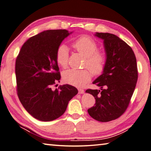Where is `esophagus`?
I'll return each mask as SVG.
<instances>
[{"label": "esophagus", "mask_w": 151, "mask_h": 151, "mask_svg": "<svg viewBox=\"0 0 151 151\" xmlns=\"http://www.w3.org/2000/svg\"><path fill=\"white\" fill-rule=\"evenodd\" d=\"M78 93H79V94H84V90L83 89H82V88H78Z\"/></svg>", "instance_id": "esophagus-1"}]
</instances>
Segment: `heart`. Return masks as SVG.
I'll return each instance as SVG.
<instances>
[{
	"label": "heart",
	"instance_id": "obj_1",
	"mask_svg": "<svg viewBox=\"0 0 151 151\" xmlns=\"http://www.w3.org/2000/svg\"><path fill=\"white\" fill-rule=\"evenodd\" d=\"M73 47L86 57L84 67L89 68L95 75H100L102 72L105 67L106 57L102 52L97 51V43L94 40L84 35L74 42ZM68 60V47L64 44L59 45L56 52L57 63L63 68H66ZM90 70L88 68L83 70L68 69L63 73V79L65 83L73 86H83L92 77V71Z\"/></svg>",
	"mask_w": 151,
	"mask_h": 151
}]
</instances>
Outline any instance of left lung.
I'll return each mask as SVG.
<instances>
[{
    "mask_svg": "<svg viewBox=\"0 0 151 151\" xmlns=\"http://www.w3.org/2000/svg\"><path fill=\"white\" fill-rule=\"evenodd\" d=\"M95 35L104 40L106 61L103 73L93 82L100 90H86L96 100L88 112L97 121L108 122L127 108L138 78L137 60L133 49L117 35L98 32Z\"/></svg>",
    "mask_w": 151,
    "mask_h": 151,
    "instance_id": "1",
    "label": "left lung"
}]
</instances>
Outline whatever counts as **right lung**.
<instances>
[{
	"mask_svg": "<svg viewBox=\"0 0 151 151\" xmlns=\"http://www.w3.org/2000/svg\"><path fill=\"white\" fill-rule=\"evenodd\" d=\"M71 33L66 29L41 32L24 43L16 58L19 100L26 110L40 121L50 122L61 116L68 102L78 93V90L69 84L51 89V85L61 78L57 50Z\"/></svg>",
	"mask_w": 151,
	"mask_h": 151,
	"instance_id": "right-lung-1",
	"label": "right lung"
}]
</instances>
